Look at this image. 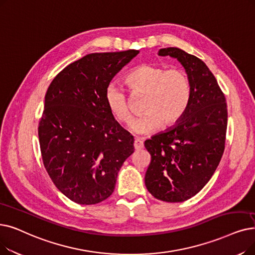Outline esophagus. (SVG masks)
<instances>
[{
  "mask_svg": "<svg viewBox=\"0 0 255 255\" xmlns=\"http://www.w3.org/2000/svg\"><path fill=\"white\" fill-rule=\"evenodd\" d=\"M133 145H134V149L135 150H140V149L143 148V142L140 139H135Z\"/></svg>",
  "mask_w": 255,
  "mask_h": 255,
  "instance_id": "1",
  "label": "esophagus"
}]
</instances>
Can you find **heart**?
I'll return each instance as SVG.
<instances>
[{
	"label": "heart",
	"instance_id": "b5f03b06",
	"mask_svg": "<svg viewBox=\"0 0 255 255\" xmlns=\"http://www.w3.org/2000/svg\"><path fill=\"white\" fill-rule=\"evenodd\" d=\"M125 84L133 97H142L143 114L132 126L140 134H151L161 125L170 127L182 119L192 98V85L187 74L179 69L141 63L125 77ZM105 102L110 114L120 124L130 125L134 112L127 92L117 84H109Z\"/></svg>",
	"mask_w": 255,
	"mask_h": 255
}]
</instances>
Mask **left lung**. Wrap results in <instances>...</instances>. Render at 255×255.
Returning a JSON list of instances; mask_svg holds the SVG:
<instances>
[{"label":"left lung","mask_w":255,"mask_h":255,"mask_svg":"<svg viewBox=\"0 0 255 255\" xmlns=\"http://www.w3.org/2000/svg\"><path fill=\"white\" fill-rule=\"evenodd\" d=\"M160 56L178 59L191 80L192 98L177 125L145 141L151 155L145 183L165 202H182L200 192L212 178L225 149L227 104L214 74L198 57L178 48Z\"/></svg>","instance_id":"left-lung-1"}]
</instances>
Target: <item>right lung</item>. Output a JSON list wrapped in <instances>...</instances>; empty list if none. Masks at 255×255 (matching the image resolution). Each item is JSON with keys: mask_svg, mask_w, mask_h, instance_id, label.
<instances>
[{"mask_svg": "<svg viewBox=\"0 0 255 255\" xmlns=\"http://www.w3.org/2000/svg\"><path fill=\"white\" fill-rule=\"evenodd\" d=\"M138 52L87 54L65 66L48 88L38 123L42 162L53 183L76 203L106 200L134 152V138L110 114L105 91Z\"/></svg>", "mask_w": 255, "mask_h": 255, "instance_id": "1", "label": "right lung"}]
</instances>
